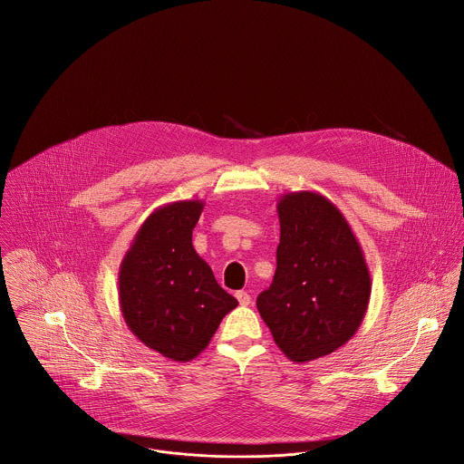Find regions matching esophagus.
Segmentation results:
<instances>
[{
  "instance_id": "obj_1",
  "label": "esophagus",
  "mask_w": 464,
  "mask_h": 464,
  "mask_svg": "<svg viewBox=\"0 0 464 464\" xmlns=\"http://www.w3.org/2000/svg\"><path fill=\"white\" fill-rule=\"evenodd\" d=\"M236 298L239 300L241 305H250V302H252V298H250V295L246 291H237Z\"/></svg>"
}]
</instances>
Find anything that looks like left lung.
<instances>
[{"mask_svg": "<svg viewBox=\"0 0 464 464\" xmlns=\"http://www.w3.org/2000/svg\"><path fill=\"white\" fill-rule=\"evenodd\" d=\"M276 212V271L257 309L284 355L309 362L335 352L361 327L372 278L357 237L331 199L285 193Z\"/></svg>", "mask_w": 464, "mask_h": 464, "instance_id": "obj_1", "label": "left lung"}]
</instances>
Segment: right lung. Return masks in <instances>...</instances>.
Returning a JSON list of instances; mask_svg holds the SVG:
<instances>
[{"label": "right lung", "instance_id": "add662e5", "mask_svg": "<svg viewBox=\"0 0 464 464\" xmlns=\"http://www.w3.org/2000/svg\"><path fill=\"white\" fill-rule=\"evenodd\" d=\"M201 199L155 208L120 266V305L127 327L148 348L179 362L199 355L225 314L237 307L193 246Z\"/></svg>", "mask_w": 464, "mask_h": 464}]
</instances>
